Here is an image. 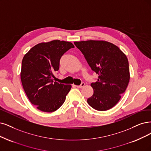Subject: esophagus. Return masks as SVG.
<instances>
[{
    "label": "esophagus",
    "instance_id": "1",
    "mask_svg": "<svg viewBox=\"0 0 151 151\" xmlns=\"http://www.w3.org/2000/svg\"><path fill=\"white\" fill-rule=\"evenodd\" d=\"M85 85V83H81V84L80 85H76V86L78 88H83V87H84Z\"/></svg>",
    "mask_w": 151,
    "mask_h": 151
}]
</instances>
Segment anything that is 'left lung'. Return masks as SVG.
<instances>
[{"mask_svg":"<svg viewBox=\"0 0 151 151\" xmlns=\"http://www.w3.org/2000/svg\"><path fill=\"white\" fill-rule=\"evenodd\" d=\"M85 56L88 65L98 75V81L91 84L93 94L88 104L98 111H106L119 102L130 79L126 55L114 44L104 40L74 42Z\"/></svg>","mask_w":151,"mask_h":151,"instance_id":"8db88e82","label":"left lung"}]
</instances>
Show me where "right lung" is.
<instances>
[{"label":"right lung","instance_id":"obj_1","mask_svg":"<svg viewBox=\"0 0 151 151\" xmlns=\"http://www.w3.org/2000/svg\"><path fill=\"white\" fill-rule=\"evenodd\" d=\"M74 47L71 42L54 40L36 45L24 55L22 84L30 101L38 109L54 112L65 102L71 85L54 82L53 73L59 69L61 56Z\"/></svg>","mask_w":151,"mask_h":151}]
</instances>
